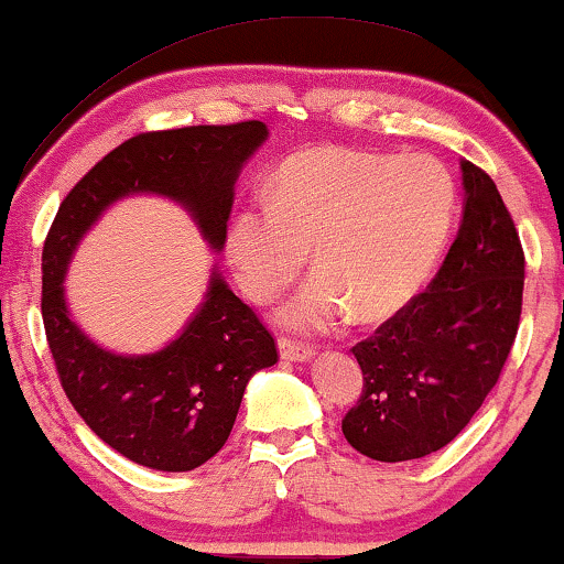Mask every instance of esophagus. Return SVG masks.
I'll use <instances>...</instances> for the list:
<instances>
[{
  "instance_id": "1",
  "label": "esophagus",
  "mask_w": 564,
  "mask_h": 564,
  "mask_svg": "<svg viewBox=\"0 0 564 564\" xmlns=\"http://www.w3.org/2000/svg\"><path fill=\"white\" fill-rule=\"evenodd\" d=\"M276 346H280V357L288 359V361H307V359L315 357L313 346L300 344V341H295V338L282 336L280 344H276Z\"/></svg>"
}]
</instances>
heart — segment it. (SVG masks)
<instances>
[{
  "label": "heart",
  "instance_id": "heart-1",
  "mask_svg": "<svg viewBox=\"0 0 564 564\" xmlns=\"http://www.w3.org/2000/svg\"><path fill=\"white\" fill-rule=\"evenodd\" d=\"M457 213V184L436 159L315 149L280 169L267 199L234 215L226 251L243 292L269 303L305 267L318 274L282 307L284 326L330 328L349 307L380 321L419 295Z\"/></svg>",
  "mask_w": 564,
  "mask_h": 564
}]
</instances>
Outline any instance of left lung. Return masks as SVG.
<instances>
[{
  "label": "left lung",
  "instance_id": "1",
  "mask_svg": "<svg viewBox=\"0 0 564 564\" xmlns=\"http://www.w3.org/2000/svg\"><path fill=\"white\" fill-rule=\"evenodd\" d=\"M465 213L429 290L354 346L365 388L344 415L354 449L408 462L452 442L496 388L516 341L523 249L496 182L462 161Z\"/></svg>",
  "mask_w": 564,
  "mask_h": 564
}]
</instances>
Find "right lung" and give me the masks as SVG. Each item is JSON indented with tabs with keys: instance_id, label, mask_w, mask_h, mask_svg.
<instances>
[{
	"instance_id": "add662e5",
	"label": "right lung",
	"mask_w": 564,
	"mask_h": 564,
	"mask_svg": "<svg viewBox=\"0 0 564 564\" xmlns=\"http://www.w3.org/2000/svg\"><path fill=\"white\" fill-rule=\"evenodd\" d=\"M264 141L259 120L128 138L76 182L45 236L41 311L61 388L84 423L135 465L187 473L215 457L228 442L246 384L276 365L274 336L213 272L205 303L180 338L156 354L120 357L68 318V261L99 215L138 192L187 207L210 249L220 251L238 172Z\"/></svg>"
}]
</instances>
